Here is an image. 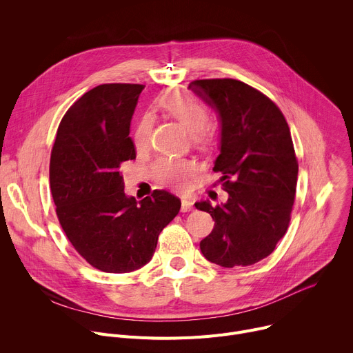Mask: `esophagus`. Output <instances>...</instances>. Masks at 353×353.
Masks as SVG:
<instances>
[{
    "mask_svg": "<svg viewBox=\"0 0 353 353\" xmlns=\"http://www.w3.org/2000/svg\"><path fill=\"white\" fill-rule=\"evenodd\" d=\"M194 207H192V201L190 199H181V212H187V211H191Z\"/></svg>",
    "mask_w": 353,
    "mask_h": 353,
    "instance_id": "esophagus-1",
    "label": "esophagus"
}]
</instances>
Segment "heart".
I'll return each mask as SVG.
<instances>
[{
	"label": "heart",
	"instance_id": "obj_1",
	"mask_svg": "<svg viewBox=\"0 0 353 353\" xmlns=\"http://www.w3.org/2000/svg\"><path fill=\"white\" fill-rule=\"evenodd\" d=\"M158 108L168 116L179 121L190 134L198 146H207L211 142V130L205 125L208 113L195 97L181 90H169L159 96ZM134 146L142 152L149 143V120L142 119L132 134ZM157 176L165 185L181 190L188 184V179L194 174L195 168L190 161H161L157 165Z\"/></svg>",
	"mask_w": 353,
	"mask_h": 353
}]
</instances>
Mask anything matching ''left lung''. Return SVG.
Returning a JSON list of instances; mask_svg holds the SVG:
<instances>
[{
  "label": "left lung",
  "mask_w": 353,
  "mask_h": 353,
  "mask_svg": "<svg viewBox=\"0 0 353 353\" xmlns=\"http://www.w3.org/2000/svg\"><path fill=\"white\" fill-rule=\"evenodd\" d=\"M188 89L218 114L214 170L229 194L221 205L195 203L215 221L201 253L225 268L256 264L275 250L290 221L299 166L289 125L272 100L244 82L199 79Z\"/></svg>",
  "instance_id": "1"
}]
</instances>
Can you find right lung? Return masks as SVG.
<instances>
[{
    "instance_id": "add662e5",
    "label": "right lung",
    "mask_w": 353,
    "mask_h": 353,
    "mask_svg": "<svg viewBox=\"0 0 353 353\" xmlns=\"http://www.w3.org/2000/svg\"><path fill=\"white\" fill-rule=\"evenodd\" d=\"M143 88L106 83L81 96L60 123L50 159L63 230L92 267L110 274L148 264L181 207L166 190L139 203L124 192L121 165L137 157L130 125Z\"/></svg>"
}]
</instances>
